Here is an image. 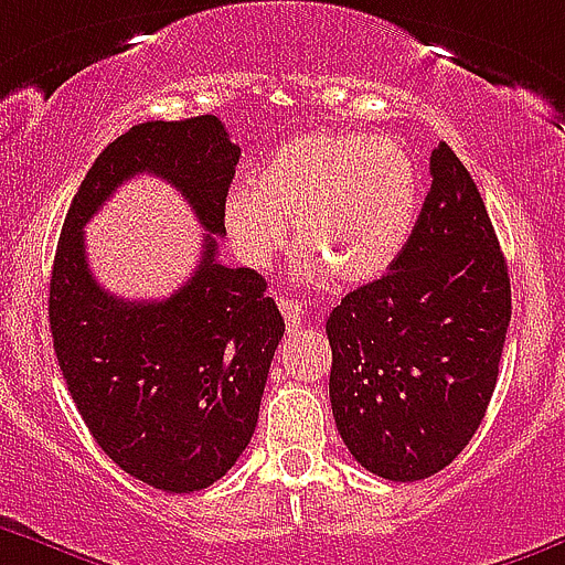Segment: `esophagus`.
<instances>
[{
	"label": "esophagus",
	"mask_w": 565,
	"mask_h": 565,
	"mask_svg": "<svg viewBox=\"0 0 565 565\" xmlns=\"http://www.w3.org/2000/svg\"><path fill=\"white\" fill-rule=\"evenodd\" d=\"M278 307H281V315H284V320H287L289 332H295V329L303 327V318H307V315H303L301 303L292 301V298H278Z\"/></svg>",
	"instance_id": "1"
}]
</instances>
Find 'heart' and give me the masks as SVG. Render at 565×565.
<instances>
[{
	"label": "heart",
	"mask_w": 565,
	"mask_h": 565,
	"mask_svg": "<svg viewBox=\"0 0 565 565\" xmlns=\"http://www.w3.org/2000/svg\"><path fill=\"white\" fill-rule=\"evenodd\" d=\"M416 213L419 174L403 146L354 131H312L273 151L253 188H233L222 225L253 270L270 267L292 225L303 281L334 273L345 284H365L403 253Z\"/></svg>",
	"instance_id": "1"
}]
</instances>
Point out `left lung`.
Masks as SVG:
<instances>
[{"instance_id": "left-lung-1", "label": "left lung", "mask_w": 565, "mask_h": 565, "mask_svg": "<svg viewBox=\"0 0 565 565\" xmlns=\"http://www.w3.org/2000/svg\"><path fill=\"white\" fill-rule=\"evenodd\" d=\"M388 273L329 312V399L369 472L419 481L467 447L495 391L512 315L510 273L470 171L447 143Z\"/></svg>"}]
</instances>
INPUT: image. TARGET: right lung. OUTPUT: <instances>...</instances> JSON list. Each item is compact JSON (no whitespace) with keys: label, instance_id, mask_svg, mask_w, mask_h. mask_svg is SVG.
Returning <instances> with one entry per match:
<instances>
[{"label":"right lung","instance_id":"right-lung-1","mask_svg":"<svg viewBox=\"0 0 565 565\" xmlns=\"http://www.w3.org/2000/svg\"><path fill=\"white\" fill-rule=\"evenodd\" d=\"M238 154L216 115L131 126L86 171L55 250L50 332L75 408L120 470L166 492L205 490L236 465L284 338L267 281L216 262ZM135 173L171 181L209 231L195 276L162 302L106 294L85 264L83 225Z\"/></svg>","mask_w":565,"mask_h":565}]
</instances>
